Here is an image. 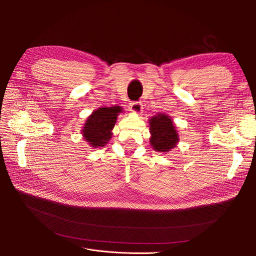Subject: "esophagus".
<instances>
[{
	"label": "esophagus",
	"instance_id": "1",
	"mask_svg": "<svg viewBox=\"0 0 256 256\" xmlns=\"http://www.w3.org/2000/svg\"><path fill=\"white\" fill-rule=\"evenodd\" d=\"M142 109H143V106H142L141 102H131L129 104V111L132 112V113L140 114L142 112Z\"/></svg>",
	"mask_w": 256,
	"mask_h": 256
}]
</instances>
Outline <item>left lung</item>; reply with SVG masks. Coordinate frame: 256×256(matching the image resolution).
Instances as JSON below:
<instances>
[{
	"label": "left lung",
	"instance_id": "left-lung-1",
	"mask_svg": "<svg viewBox=\"0 0 256 256\" xmlns=\"http://www.w3.org/2000/svg\"><path fill=\"white\" fill-rule=\"evenodd\" d=\"M150 142L156 152H168L176 147L180 136L172 118L166 114H157L150 120Z\"/></svg>",
	"mask_w": 256,
	"mask_h": 256
}]
</instances>
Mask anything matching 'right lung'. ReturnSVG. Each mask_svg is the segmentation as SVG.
Listing matches in <instances>:
<instances>
[{
  "mask_svg": "<svg viewBox=\"0 0 256 256\" xmlns=\"http://www.w3.org/2000/svg\"><path fill=\"white\" fill-rule=\"evenodd\" d=\"M120 113H122V110L118 106L99 108L92 112L82 129L84 140L94 148L104 147L112 138V129Z\"/></svg>",
  "mask_w": 256,
  "mask_h": 256,
  "instance_id": "right-lung-1",
  "label": "right lung"
}]
</instances>
